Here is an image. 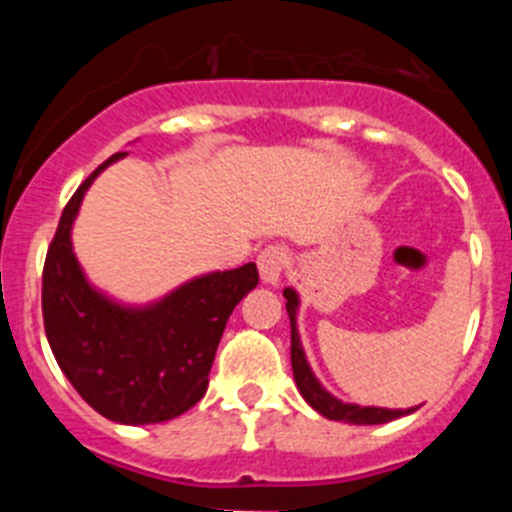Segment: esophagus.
Masks as SVG:
<instances>
[{"label":"esophagus","mask_w":512,"mask_h":512,"mask_svg":"<svg viewBox=\"0 0 512 512\" xmlns=\"http://www.w3.org/2000/svg\"><path fill=\"white\" fill-rule=\"evenodd\" d=\"M256 264H259V271H261V277H264V282L277 284L279 279H282L284 269H287V264H289L287 248H282V246H266L264 251L259 253V259H256Z\"/></svg>","instance_id":"obj_1"}]
</instances>
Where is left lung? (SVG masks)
Segmentation results:
<instances>
[{
    "label": "left lung",
    "instance_id": "left-lung-1",
    "mask_svg": "<svg viewBox=\"0 0 512 512\" xmlns=\"http://www.w3.org/2000/svg\"><path fill=\"white\" fill-rule=\"evenodd\" d=\"M287 297V312L292 320V372H295V382L300 387L302 397L310 402L312 408L325 415L328 420H341V423H354V425H377V423H390V420L402 418V415L413 413V410H387V408H361V405H346V402L336 400V397L325 392L315 374L307 366L305 351H302L300 336L295 328V315H297V295L292 289H284Z\"/></svg>",
    "mask_w": 512,
    "mask_h": 512
}]
</instances>
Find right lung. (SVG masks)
<instances>
[{"label": "right lung", "mask_w": 512, "mask_h": 512, "mask_svg": "<svg viewBox=\"0 0 512 512\" xmlns=\"http://www.w3.org/2000/svg\"><path fill=\"white\" fill-rule=\"evenodd\" d=\"M63 207L43 266V325L61 372L99 415L125 425L179 418L205 397L230 312L259 284L256 264L184 284L153 307L125 310L81 274L71 223L94 176Z\"/></svg>", "instance_id": "right-lung-1"}]
</instances>
